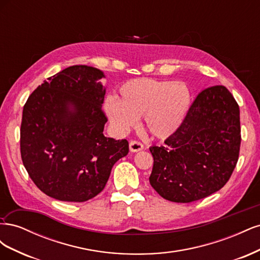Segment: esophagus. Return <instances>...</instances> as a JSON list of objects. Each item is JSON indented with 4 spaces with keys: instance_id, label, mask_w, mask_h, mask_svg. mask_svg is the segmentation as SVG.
<instances>
[{
    "instance_id": "esophagus-1",
    "label": "esophagus",
    "mask_w": 260,
    "mask_h": 260,
    "mask_svg": "<svg viewBox=\"0 0 260 260\" xmlns=\"http://www.w3.org/2000/svg\"><path fill=\"white\" fill-rule=\"evenodd\" d=\"M129 147H130V151L136 153V152H139V151H142V149L144 148L143 144L139 142V141H130L129 143Z\"/></svg>"
}]
</instances>
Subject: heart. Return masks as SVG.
<instances>
[{
    "label": "heart",
    "instance_id": "heart-1",
    "mask_svg": "<svg viewBox=\"0 0 260 260\" xmlns=\"http://www.w3.org/2000/svg\"><path fill=\"white\" fill-rule=\"evenodd\" d=\"M120 99L108 98L105 113L113 127L127 133L143 116L144 128L157 139H167L180 128L191 105V92L183 82L138 78L119 90Z\"/></svg>",
    "mask_w": 260,
    "mask_h": 260
}]
</instances>
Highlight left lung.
I'll return each instance as SVG.
<instances>
[{
    "instance_id": "obj_1",
    "label": "left lung",
    "mask_w": 260,
    "mask_h": 260,
    "mask_svg": "<svg viewBox=\"0 0 260 260\" xmlns=\"http://www.w3.org/2000/svg\"><path fill=\"white\" fill-rule=\"evenodd\" d=\"M240 108L223 85L203 90L165 145L151 146L149 183L161 198L191 203L219 191L237 166Z\"/></svg>"
}]
</instances>
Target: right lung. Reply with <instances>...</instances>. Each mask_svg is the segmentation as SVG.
I'll return each instance as SVG.
<instances>
[{"mask_svg": "<svg viewBox=\"0 0 260 260\" xmlns=\"http://www.w3.org/2000/svg\"><path fill=\"white\" fill-rule=\"evenodd\" d=\"M104 73L70 66L31 93L22 111L20 153L29 177L50 198L85 202L103 191L127 140L103 135Z\"/></svg>", "mask_w": 260, "mask_h": 260, "instance_id": "right-lung-1", "label": "right lung"}]
</instances>
